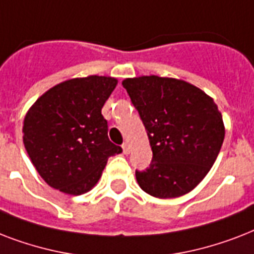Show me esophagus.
Masks as SVG:
<instances>
[{
  "instance_id": "34e87169",
  "label": "esophagus",
  "mask_w": 254,
  "mask_h": 254,
  "mask_svg": "<svg viewBox=\"0 0 254 254\" xmlns=\"http://www.w3.org/2000/svg\"><path fill=\"white\" fill-rule=\"evenodd\" d=\"M123 150L125 154H129V151H130V147H129V143L124 142L123 143Z\"/></svg>"
}]
</instances>
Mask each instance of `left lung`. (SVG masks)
<instances>
[{"label":"left lung","instance_id":"left-lung-1","mask_svg":"<svg viewBox=\"0 0 254 254\" xmlns=\"http://www.w3.org/2000/svg\"><path fill=\"white\" fill-rule=\"evenodd\" d=\"M123 85L153 150L150 166L135 170L139 187L161 199L190 192L208 174L224 141L217 105L197 87L173 77H133Z\"/></svg>","mask_w":254,"mask_h":254}]
</instances>
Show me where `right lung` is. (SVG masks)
Returning <instances> with one entry per match:
<instances>
[{
  "label": "right lung",
  "mask_w": 254,
  "mask_h": 254,
  "mask_svg": "<svg viewBox=\"0 0 254 254\" xmlns=\"http://www.w3.org/2000/svg\"><path fill=\"white\" fill-rule=\"evenodd\" d=\"M117 85L115 77H76L43 93L26 113L23 143L45 182L69 195L97 183L108 158L123 149L108 138L101 108Z\"/></svg>",
  "instance_id": "obj_1"
}]
</instances>
